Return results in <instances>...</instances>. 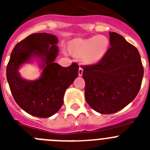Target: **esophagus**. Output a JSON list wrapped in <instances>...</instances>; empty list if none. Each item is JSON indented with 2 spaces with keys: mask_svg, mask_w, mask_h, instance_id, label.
I'll return each mask as SVG.
<instances>
[{
  "mask_svg": "<svg viewBox=\"0 0 150 150\" xmlns=\"http://www.w3.org/2000/svg\"><path fill=\"white\" fill-rule=\"evenodd\" d=\"M83 69L81 67H79V71H78V74H79V76H81L83 75Z\"/></svg>",
  "mask_w": 150,
  "mask_h": 150,
  "instance_id": "34e87169",
  "label": "esophagus"
}]
</instances>
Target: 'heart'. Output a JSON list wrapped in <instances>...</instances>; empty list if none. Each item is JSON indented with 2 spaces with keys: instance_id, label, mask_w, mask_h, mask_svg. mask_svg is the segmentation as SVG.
<instances>
[{
  "instance_id": "obj_1",
  "label": "heart",
  "mask_w": 150,
  "mask_h": 150,
  "mask_svg": "<svg viewBox=\"0 0 150 150\" xmlns=\"http://www.w3.org/2000/svg\"><path fill=\"white\" fill-rule=\"evenodd\" d=\"M110 44L109 38L104 35H98L88 39L75 40L71 44V49L74 52L82 55L85 62L95 64L106 56Z\"/></svg>"
}]
</instances>
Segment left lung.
<instances>
[{"label": "left lung", "instance_id": "obj_1", "mask_svg": "<svg viewBox=\"0 0 150 150\" xmlns=\"http://www.w3.org/2000/svg\"><path fill=\"white\" fill-rule=\"evenodd\" d=\"M109 34L110 47L104 59L81 66L86 100L101 114L114 113L130 104L138 94L144 76L137 49L120 34Z\"/></svg>", "mask_w": 150, "mask_h": 150}]
</instances>
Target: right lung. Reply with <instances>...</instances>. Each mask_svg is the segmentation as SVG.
<instances>
[{
	"label": "right lung",
	"instance_id": "add662e5",
	"mask_svg": "<svg viewBox=\"0 0 150 150\" xmlns=\"http://www.w3.org/2000/svg\"><path fill=\"white\" fill-rule=\"evenodd\" d=\"M58 41L53 34L35 33L17 43L10 55L6 67L10 91L17 104L32 116L47 118L56 113L63 104L65 90L78 76L76 63L64 67L55 62ZM34 57L39 59L43 69L41 77L36 81L23 79L18 70Z\"/></svg>",
	"mask_w": 150,
	"mask_h": 150
}]
</instances>
